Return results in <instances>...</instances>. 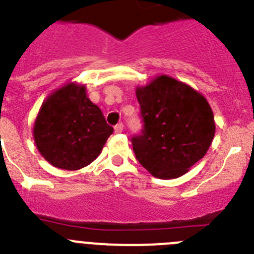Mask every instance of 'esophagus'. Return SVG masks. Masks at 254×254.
<instances>
[{"instance_id": "1", "label": "esophagus", "mask_w": 254, "mask_h": 254, "mask_svg": "<svg viewBox=\"0 0 254 254\" xmlns=\"http://www.w3.org/2000/svg\"><path fill=\"white\" fill-rule=\"evenodd\" d=\"M114 132H116V133H122V132H123V125H122V123H118L117 126H114Z\"/></svg>"}]
</instances>
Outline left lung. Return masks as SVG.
Listing matches in <instances>:
<instances>
[{
  "label": "left lung",
  "instance_id": "8db88e82",
  "mask_svg": "<svg viewBox=\"0 0 254 254\" xmlns=\"http://www.w3.org/2000/svg\"><path fill=\"white\" fill-rule=\"evenodd\" d=\"M143 129L132 137L136 159L160 179L183 176L203 158L215 136L214 113L205 96L167 75L137 86Z\"/></svg>",
  "mask_w": 254,
  "mask_h": 254
}]
</instances>
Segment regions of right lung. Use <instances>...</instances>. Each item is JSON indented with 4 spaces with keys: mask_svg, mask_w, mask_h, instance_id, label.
<instances>
[{
    "mask_svg": "<svg viewBox=\"0 0 254 254\" xmlns=\"http://www.w3.org/2000/svg\"><path fill=\"white\" fill-rule=\"evenodd\" d=\"M113 128L86 95V85L67 82L48 95L33 128L40 155L53 167L77 170L102 152Z\"/></svg>",
    "mask_w": 254,
    "mask_h": 254,
    "instance_id": "right-lung-1",
    "label": "right lung"
}]
</instances>
